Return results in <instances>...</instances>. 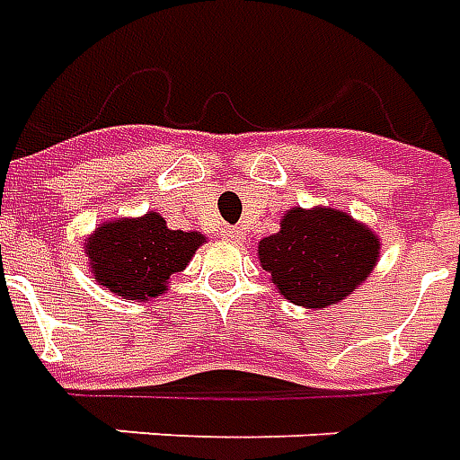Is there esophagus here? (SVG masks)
Wrapping results in <instances>:
<instances>
[{
  "label": "esophagus",
  "instance_id": "1",
  "mask_svg": "<svg viewBox=\"0 0 460 460\" xmlns=\"http://www.w3.org/2000/svg\"><path fill=\"white\" fill-rule=\"evenodd\" d=\"M223 235L225 240H230V243H240V240H245V233H243L240 227H230V225L223 230Z\"/></svg>",
  "mask_w": 460,
  "mask_h": 460
}]
</instances>
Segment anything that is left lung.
Masks as SVG:
<instances>
[{"label":"left lung","mask_w":460,"mask_h":460,"mask_svg":"<svg viewBox=\"0 0 460 460\" xmlns=\"http://www.w3.org/2000/svg\"><path fill=\"white\" fill-rule=\"evenodd\" d=\"M371 227L334 208H292L257 255L275 288L299 307L322 309L349 297L379 260Z\"/></svg>","instance_id":"8db88e82"}]
</instances>
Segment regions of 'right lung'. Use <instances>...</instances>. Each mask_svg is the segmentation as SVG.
<instances>
[{
	"label": "right lung",
	"mask_w": 460,
	"mask_h": 460,
	"mask_svg": "<svg viewBox=\"0 0 460 460\" xmlns=\"http://www.w3.org/2000/svg\"><path fill=\"white\" fill-rule=\"evenodd\" d=\"M200 233L171 230L158 213L120 217L93 230L84 243L93 279L123 299L161 297L168 279L183 272L203 245Z\"/></svg>",
	"instance_id": "1"
}]
</instances>
